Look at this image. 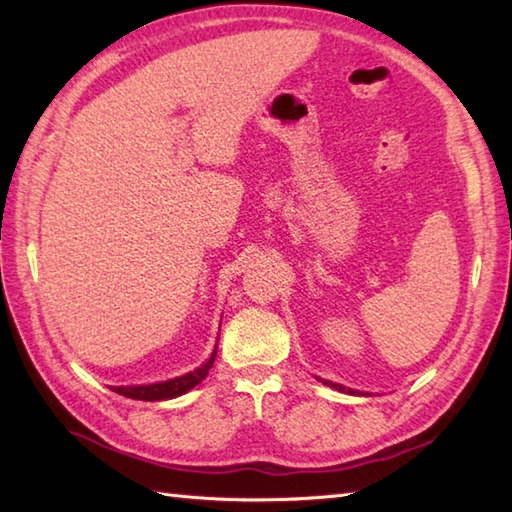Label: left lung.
I'll use <instances>...</instances> for the list:
<instances>
[{"mask_svg": "<svg viewBox=\"0 0 512 512\" xmlns=\"http://www.w3.org/2000/svg\"><path fill=\"white\" fill-rule=\"evenodd\" d=\"M323 385L334 387V389H339V391H347V394H356V391H352V389H345V387H343V385H339V383H332V380H323Z\"/></svg>", "mask_w": 512, "mask_h": 512, "instance_id": "8db88e82", "label": "left lung"}]
</instances>
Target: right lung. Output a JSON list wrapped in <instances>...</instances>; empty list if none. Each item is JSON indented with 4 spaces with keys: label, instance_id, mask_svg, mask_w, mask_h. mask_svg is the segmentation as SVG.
Returning <instances> with one entry per match:
<instances>
[{
    "label": "right lung",
    "instance_id": "obj_1",
    "mask_svg": "<svg viewBox=\"0 0 512 512\" xmlns=\"http://www.w3.org/2000/svg\"><path fill=\"white\" fill-rule=\"evenodd\" d=\"M215 354H217V347L213 350L211 358L206 361L202 367L195 369V372H189L184 376L178 378H171L165 380V383H154V385H136V387H112L116 394H121L125 398H134V400H147V402H154V400H167V398H176L180 394H187L189 389H193L198 383L206 378L209 374V369L213 367L215 361Z\"/></svg>",
    "mask_w": 512,
    "mask_h": 512
}]
</instances>
